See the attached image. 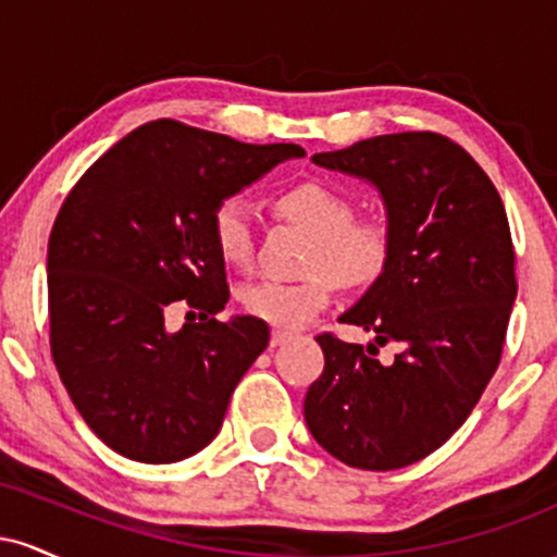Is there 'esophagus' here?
Here are the masks:
<instances>
[{
    "mask_svg": "<svg viewBox=\"0 0 557 557\" xmlns=\"http://www.w3.org/2000/svg\"><path fill=\"white\" fill-rule=\"evenodd\" d=\"M290 332H285V330H272V337H270V345L272 348H277V345H285L287 341H290Z\"/></svg>",
    "mask_w": 557,
    "mask_h": 557,
    "instance_id": "obj_1",
    "label": "esophagus"
}]
</instances>
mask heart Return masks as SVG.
<instances>
[{
	"label": "heart",
	"mask_w": 557,
	"mask_h": 557,
	"mask_svg": "<svg viewBox=\"0 0 557 557\" xmlns=\"http://www.w3.org/2000/svg\"><path fill=\"white\" fill-rule=\"evenodd\" d=\"M274 212L311 233L300 280H259L243 287L240 304L251 317L280 330H298L327 309L335 283L369 287L393 257V225L385 214H356V198L327 181H298L274 194ZM212 238L233 267L251 264L257 222L240 198H227L212 214Z\"/></svg>",
	"instance_id": "1"
}]
</instances>
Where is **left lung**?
I'll list each match as a JSON object with an SVG mask.
<instances>
[{
  "mask_svg": "<svg viewBox=\"0 0 557 557\" xmlns=\"http://www.w3.org/2000/svg\"><path fill=\"white\" fill-rule=\"evenodd\" d=\"M311 159L367 177L385 198L393 257L341 322L404 354L385 368L377 344L317 335L324 372L306 393V424L354 469H403L453 437L500 363L519 290L508 214L487 172L440 133L376 136Z\"/></svg>",
  "mask_w": 557,
  "mask_h": 557,
  "instance_id": "8db88e82",
  "label": "left lung"
}]
</instances>
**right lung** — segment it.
<instances>
[{
    "instance_id": "1",
    "label": "right lung",
    "mask_w": 557,
    "mask_h": 557,
    "mask_svg": "<svg viewBox=\"0 0 557 557\" xmlns=\"http://www.w3.org/2000/svg\"><path fill=\"white\" fill-rule=\"evenodd\" d=\"M296 144H240L177 120L127 133L73 185L49 235V345L96 437L140 463H175L220 432L230 395L270 343L230 298L212 238L222 198ZM175 302L191 322L168 333Z\"/></svg>"
}]
</instances>
